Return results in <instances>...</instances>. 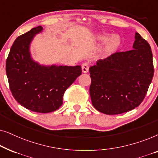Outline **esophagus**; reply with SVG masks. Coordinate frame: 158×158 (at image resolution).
Instances as JSON below:
<instances>
[{
    "instance_id": "34e87169",
    "label": "esophagus",
    "mask_w": 158,
    "mask_h": 158,
    "mask_svg": "<svg viewBox=\"0 0 158 158\" xmlns=\"http://www.w3.org/2000/svg\"><path fill=\"white\" fill-rule=\"evenodd\" d=\"M89 67L90 64L88 62H84V63L82 64V71L85 73H88V70H89Z\"/></svg>"
}]
</instances>
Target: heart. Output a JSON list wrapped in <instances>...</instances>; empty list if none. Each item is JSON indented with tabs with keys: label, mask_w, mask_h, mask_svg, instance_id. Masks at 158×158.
Listing matches in <instances>:
<instances>
[{
	"label": "heart",
	"mask_w": 158,
	"mask_h": 158,
	"mask_svg": "<svg viewBox=\"0 0 158 158\" xmlns=\"http://www.w3.org/2000/svg\"><path fill=\"white\" fill-rule=\"evenodd\" d=\"M108 38L109 37L106 36H100V39L102 40H108ZM110 43H111V46H112V47L116 46V45L119 43V40H118V38L116 36H114L111 39V42Z\"/></svg>",
	"instance_id": "obj_1"
}]
</instances>
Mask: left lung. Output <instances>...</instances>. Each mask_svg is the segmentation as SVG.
Here are the masks:
<instances>
[{
    "mask_svg": "<svg viewBox=\"0 0 158 158\" xmlns=\"http://www.w3.org/2000/svg\"><path fill=\"white\" fill-rule=\"evenodd\" d=\"M133 48L116 52L89 68L92 104L101 113L114 115L131 111L146 96L154 75L151 47L136 33Z\"/></svg>",
    "mask_w": 158,
    "mask_h": 158,
    "instance_id": "obj_1",
    "label": "left lung"
}]
</instances>
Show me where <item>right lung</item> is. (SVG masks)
<instances>
[{"label":"right lung","instance_id":"obj_1","mask_svg":"<svg viewBox=\"0 0 158 158\" xmlns=\"http://www.w3.org/2000/svg\"><path fill=\"white\" fill-rule=\"evenodd\" d=\"M42 30L39 26L16 39L6 60V70L15 100L26 109L45 114L61 106L64 92L82 70L79 65L46 67L33 61L29 45Z\"/></svg>","mask_w":158,"mask_h":158}]
</instances>
